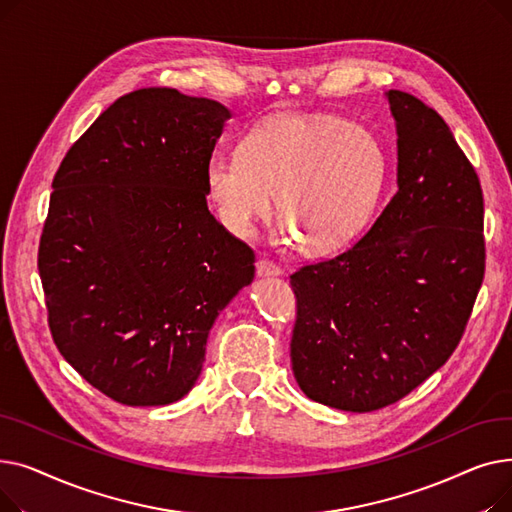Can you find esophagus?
<instances>
[{
  "mask_svg": "<svg viewBox=\"0 0 512 512\" xmlns=\"http://www.w3.org/2000/svg\"><path fill=\"white\" fill-rule=\"evenodd\" d=\"M255 267H257V276H280V274H282V267L276 265V263L270 261V259H265V257H261V259L255 263Z\"/></svg>",
  "mask_w": 512,
  "mask_h": 512,
  "instance_id": "obj_1",
  "label": "esophagus"
}]
</instances>
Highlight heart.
<instances>
[{
  "mask_svg": "<svg viewBox=\"0 0 512 512\" xmlns=\"http://www.w3.org/2000/svg\"><path fill=\"white\" fill-rule=\"evenodd\" d=\"M384 174V147L369 128L334 116H278L255 126L238 153H213L205 186L234 236H253L278 193L282 234L332 251L363 228Z\"/></svg>",
  "mask_w": 512,
  "mask_h": 512,
  "instance_id": "1",
  "label": "heart"
}]
</instances>
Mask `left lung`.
<instances>
[{
	"instance_id": "obj_1",
	"label": "left lung",
	"mask_w": 512,
	"mask_h": 512,
	"mask_svg": "<svg viewBox=\"0 0 512 512\" xmlns=\"http://www.w3.org/2000/svg\"><path fill=\"white\" fill-rule=\"evenodd\" d=\"M398 191L355 247L290 276L301 390L369 413L407 396L459 346L486 272L483 195L444 118L388 91Z\"/></svg>"
}]
</instances>
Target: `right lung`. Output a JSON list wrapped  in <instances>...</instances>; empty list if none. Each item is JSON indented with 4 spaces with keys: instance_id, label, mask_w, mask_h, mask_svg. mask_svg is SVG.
Here are the masks:
<instances>
[{
    "instance_id": "1",
    "label": "right lung",
    "mask_w": 512,
    "mask_h": 512,
    "mask_svg": "<svg viewBox=\"0 0 512 512\" xmlns=\"http://www.w3.org/2000/svg\"><path fill=\"white\" fill-rule=\"evenodd\" d=\"M228 107L151 87L116 99L53 176L39 242L49 330L83 378L128 407L170 405L255 253L207 209Z\"/></svg>"
}]
</instances>
